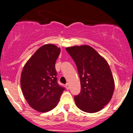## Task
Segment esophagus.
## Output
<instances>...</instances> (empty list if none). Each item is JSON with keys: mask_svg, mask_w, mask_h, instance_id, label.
I'll use <instances>...</instances> for the list:
<instances>
[{"mask_svg": "<svg viewBox=\"0 0 133 133\" xmlns=\"http://www.w3.org/2000/svg\"><path fill=\"white\" fill-rule=\"evenodd\" d=\"M65 88H66L67 89H69V88H70V85H69V83H67V84H65Z\"/></svg>", "mask_w": 133, "mask_h": 133, "instance_id": "obj_1", "label": "esophagus"}]
</instances>
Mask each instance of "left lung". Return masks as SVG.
<instances>
[{"mask_svg": "<svg viewBox=\"0 0 133 133\" xmlns=\"http://www.w3.org/2000/svg\"><path fill=\"white\" fill-rule=\"evenodd\" d=\"M76 64L81 91L75 96L76 106L86 112L100 111L111 100L115 82L106 60L89 45L65 48Z\"/></svg>", "mask_w": 133, "mask_h": 133, "instance_id": "1", "label": "left lung"}]
</instances>
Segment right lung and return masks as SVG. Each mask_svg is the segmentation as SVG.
Instances as JSON below:
<instances>
[{
  "label": "right lung",
  "instance_id": "1",
  "mask_svg": "<svg viewBox=\"0 0 133 133\" xmlns=\"http://www.w3.org/2000/svg\"><path fill=\"white\" fill-rule=\"evenodd\" d=\"M60 49L45 44L36 51L25 64L21 85L25 100L32 108L48 112L57 106L65 88L57 82L55 62Z\"/></svg>",
  "mask_w": 133,
  "mask_h": 133
}]
</instances>
